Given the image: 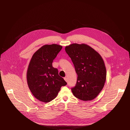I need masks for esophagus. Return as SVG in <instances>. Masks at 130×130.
Listing matches in <instances>:
<instances>
[{"mask_svg":"<svg viewBox=\"0 0 130 130\" xmlns=\"http://www.w3.org/2000/svg\"><path fill=\"white\" fill-rule=\"evenodd\" d=\"M64 80H65L66 82H67V77H66V76L65 77H64Z\"/></svg>","mask_w":130,"mask_h":130,"instance_id":"esophagus-1","label":"esophagus"}]
</instances>
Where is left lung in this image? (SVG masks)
<instances>
[{
  "label": "left lung",
  "instance_id": "obj_1",
  "mask_svg": "<svg viewBox=\"0 0 130 130\" xmlns=\"http://www.w3.org/2000/svg\"><path fill=\"white\" fill-rule=\"evenodd\" d=\"M74 65L77 79L72 88L74 96L83 101L96 98L104 87L107 72L101 55L86 44L73 43L65 47Z\"/></svg>",
  "mask_w": 130,
  "mask_h": 130
}]
</instances>
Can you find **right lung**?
I'll return each mask as SVG.
<instances>
[{
    "mask_svg": "<svg viewBox=\"0 0 130 130\" xmlns=\"http://www.w3.org/2000/svg\"><path fill=\"white\" fill-rule=\"evenodd\" d=\"M62 46L56 44L44 45L33 55L28 66L27 80L28 87L38 100L48 102L55 99L62 86L67 83L52 66Z\"/></svg>",
    "mask_w": 130,
    "mask_h": 130,
    "instance_id": "1",
    "label": "right lung"
}]
</instances>
